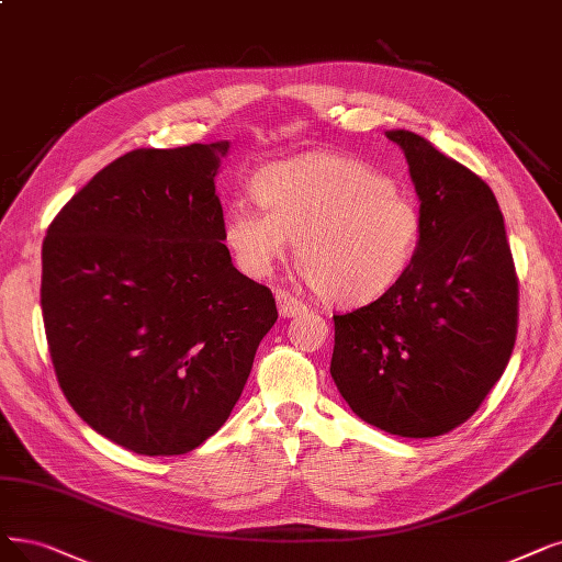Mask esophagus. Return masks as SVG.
I'll return each mask as SVG.
<instances>
[{"instance_id": "obj_1", "label": "esophagus", "mask_w": 562, "mask_h": 562, "mask_svg": "<svg viewBox=\"0 0 562 562\" xmlns=\"http://www.w3.org/2000/svg\"><path fill=\"white\" fill-rule=\"evenodd\" d=\"M277 304H279V313L283 318H293V316H300V313L306 311V304L285 288L277 290Z\"/></svg>"}]
</instances>
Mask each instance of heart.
Wrapping results in <instances>:
<instances>
[{"instance_id": "1", "label": "heart", "mask_w": 562, "mask_h": 562, "mask_svg": "<svg viewBox=\"0 0 562 562\" xmlns=\"http://www.w3.org/2000/svg\"><path fill=\"white\" fill-rule=\"evenodd\" d=\"M260 205L239 203L223 221L237 265L265 277L295 239L311 290L331 306H362L408 274L424 214L392 179L350 156L316 151L262 170Z\"/></svg>"}]
</instances>
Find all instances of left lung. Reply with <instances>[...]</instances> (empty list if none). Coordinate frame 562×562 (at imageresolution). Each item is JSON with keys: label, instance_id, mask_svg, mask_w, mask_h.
I'll use <instances>...</instances> for the list:
<instances>
[{"label": "left lung", "instance_id": "1", "mask_svg": "<svg viewBox=\"0 0 562 562\" xmlns=\"http://www.w3.org/2000/svg\"><path fill=\"white\" fill-rule=\"evenodd\" d=\"M387 138L408 159L424 235L390 293L334 316L329 373L364 422L434 438L473 417L501 380L519 327V277L484 179L417 133Z\"/></svg>", "mask_w": 562, "mask_h": 562}]
</instances>
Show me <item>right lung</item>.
<instances>
[{"label":"right lung","instance_id":"1","mask_svg":"<svg viewBox=\"0 0 562 562\" xmlns=\"http://www.w3.org/2000/svg\"><path fill=\"white\" fill-rule=\"evenodd\" d=\"M228 143L133 149L43 239L41 308L57 383L108 440L187 454L231 417L272 290L237 272L214 177Z\"/></svg>","mask_w":562,"mask_h":562}]
</instances>
